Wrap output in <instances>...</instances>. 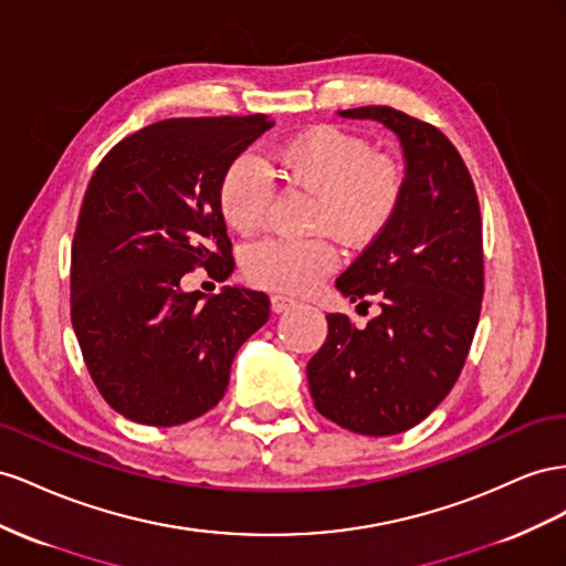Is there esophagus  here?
<instances>
[{"label":"esophagus","instance_id":"esophagus-1","mask_svg":"<svg viewBox=\"0 0 566 566\" xmlns=\"http://www.w3.org/2000/svg\"><path fill=\"white\" fill-rule=\"evenodd\" d=\"M270 305H272V313H284V311H289V308H294L296 301L289 298V296H282V294H274V296L270 298Z\"/></svg>","mask_w":566,"mask_h":566}]
</instances>
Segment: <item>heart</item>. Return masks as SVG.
Returning a JSON list of instances; mask_svg holds the SVG:
<instances>
[{
	"instance_id": "b5f03b06",
	"label": "heart",
	"mask_w": 566,
	"mask_h": 566,
	"mask_svg": "<svg viewBox=\"0 0 566 566\" xmlns=\"http://www.w3.org/2000/svg\"><path fill=\"white\" fill-rule=\"evenodd\" d=\"M270 174L313 193L311 228L332 230L348 244H367L394 222L406 193V172L396 158L369 151L367 142L336 125H313L286 137L265 160L239 156L218 182V211L237 232L265 218ZM338 265L327 232L313 237H268L247 251V274L265 289L305 294Z\"/></svg>"
}]
</instances>
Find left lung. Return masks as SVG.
<instances>
[{
  "instance_id": "left-lung-1",
  "label": "left lung",
  "mask_w": 566,
  "mask_h": 566,
  "mask_svg": "<svg viewBox=\"0 0 566 566\" xmlns=\"http://www.w3.org/2000/svg\"><path fill=\"white\" fill-rule=\"evenodd\" d=\"M377 120L406 156V193L394 222L342 272L353 303L379 301L358 329L329 313L327 342L308 363L319 415L365 436L408 431L453 389L470 353L483 298L479 199L462 156L424 120L391 106L338 111Z\"/></svg>"
}]
</instances>
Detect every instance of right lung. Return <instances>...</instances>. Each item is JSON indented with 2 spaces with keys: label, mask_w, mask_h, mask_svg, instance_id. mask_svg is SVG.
Masks as SVG:
<instances>
[{
  "label": "right lung",
  "mask_w": 566,
  "mask_h": 566,
  "mask_svg": "<svg viewBox=\"0 0 566 566\" xmlns=\"http://www.w3.org/2000/svg\"><path fill=\"white\" fill-rule=\"evenodd\" d=\"M272 120L170 118L125 137L96 166L71 251V319L108 406L177 427L218 406L239 346L270 317L244 286L182 292L193 268L234 270L218 182Z\"/></svg>",
  "instance_id": "right-lung-1"
}]
</instances>
